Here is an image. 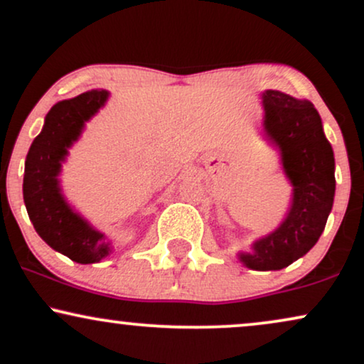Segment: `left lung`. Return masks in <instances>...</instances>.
I'll list each match as a JSON object with an SVG mask.
<instances>
[{"instance_id":"left-lung-1","label":"left lung","mask_w":364,"mask_h":364,"mask_svg":"<svg viewBox=\"0 0 364 364\" xmlns=\"http://www.w3.org/2000/svg\"><path fill=\"white\" fill-rule=\"evenodd\" d=\"M262 107L266 137L278 147L293 186L291 207L278 229L257 239L252 251L240 252L239 259L251 269L277 271L305 256L326 229L334 203L336 163L312 103L268 90Z\"/></svg>"}]
</instances>
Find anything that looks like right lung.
Listing matches in <instances>:
<instances>
[{"mask_svg": "<svg viewBox=\"0 0 364 364\" xmlns=\"http://www.w3.org/2000/svg\"><path fill=\"white\" fill-rule=\"evenodd\" d=\"M108 91L91 90L55 103L47 113L25 161L23 200L33 229L54 251L91 264L112 252V242L69 207L59 176L68 149L80 139L85 124L107 103Z\"/></svg>", "mask_w": 364, "mask_h": 364, "instance_id": "1", "label": "right lung"}]
</instances>
